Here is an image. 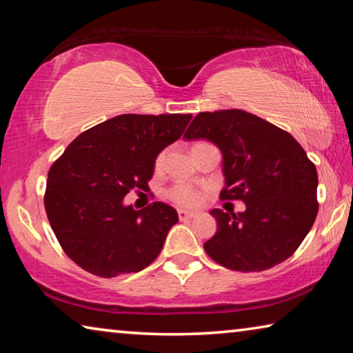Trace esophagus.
Masks as SVG:
<instances>
[{"label":"esophagus","instance_id":"34e87169","mask_svg":"<svg viewBox=\"0 0 353 353\" xmlns=\"http://www.w3.org/2000/svg\"><path fill=\"white\" fill-rule=\"evenodd\" d=\"M177 213H179V219H181V221L193 219V218H196L199 214V212H188V210H182V208Z\"/></svg>","mask_w":353,"mask_h":353}]
</instances>
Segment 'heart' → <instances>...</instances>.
Masks as SVG:
<instances>
[{
	"label": "heart",
	"instance_id": "1",
	"mask_svg": "<svg viewBox=\"0 0 353 353\" xmlns=\"http://www.w3.org/2000/svg\"><path fill=\"white\" fill-rule=\"evenodd\" d=\"M165 154L160 152L155 159V166H162ZM166 196L177 205L182 207H193L198 205L202 199V191L188 183H176L166 191Z\"/></svg>",
	"mask_w": 353,
	"mask_h": 353
}]
</instances>
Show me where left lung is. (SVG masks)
Wrapping results in <instances>:
<instances>
[{
    "mask_svg": "<svg viewBox=\"0 0 353 353\" xmlns=\"http://www.w3.org/2000/svg\"><path fill=\"white\" fill-rule=\"evenodd\" d=\"M185 140H210L223 154L221 199H240V213L213 208L218 230L205 252L232 271L259 272L296 252L318 214V172L286 130L252 113L201 112Z\"/></svg>",
    "mask_w": 353,
    "mask_h": 353,
    "instance_id": "obj_1",
    "label": "left lung"
}]
</instances>
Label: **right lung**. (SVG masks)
Returning a JSON list of instances; mask_svg holds the SVG:
<instances>
[{
  "label": "right lung",
  "instance_id": "add662e5",
  "mask_svg": "<svg viewBox=\"0 0 353 353\" xmlns=\"http://www.w3.org/2000/svg\"><path fill=\"white\" fill-rule=\"evenodd\" d=\"M191 113H128L98 124L70 143L48 172L45 210L63 252L98 277L145 270L157 259L179 216L154 202L124 205L148 188L157 155L181 139Z\"/></svg>",
  "mask_w": 353,
  "mask_h": 353
}]
</instances>
